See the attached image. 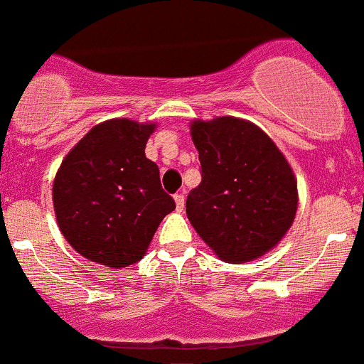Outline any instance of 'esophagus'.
<instances>
[{"label":"esophagus","mask_w":364,"mask_h":364,"mask_svg":"<svg viewBox=\"0 0 364 364\" xmlns=\"http://www.w3.org/2000/svg\"><path fill=\"white\" fill-rule=\"evenodd\" d=\"M174 199H176V208L181 212L183 208H185V192H179V194H176Z\"/></svg>","instance_id":"esophagus-1"}]
</instances>
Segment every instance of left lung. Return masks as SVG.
<instances>
[{
    "label": "left lung",
    "mask_w": 364,
    "mask_h": 364,
    "mask_svg": "<svg viewBox=\"0 0 364 364\" xmlns=\"http://www.w3.org/2000/svg\"><path fill=\"white\" fill-rule=\"evenodd\" d=\"M201 183L186 215L201 239L228 263H247L276 247L297 210L294 172L274 141L237 117L194 121Z\"/></svg>",
    "instance_id": "1"
}]
</instances>
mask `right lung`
I'll return each mask as SVG.
<instances>
[{
	"mask_svg": "<svg viewBox=\"0 0 364 364\" xmlns=\"http://www.w3.org/2000/svg\"><path fill=\"white\" fill-rule=\"evenodd\" d=\"M154 127L105 121L68 152L55 174L52 198L60 230L94 263H137L159 223L176 208L161 188L158 165L145 156Z\"/></svg>",
	"mask_w": 364,
	"mask_h": 364,
	"instance_id": "right-lung-1",
	"label": "right lung"
}]
</instances>
